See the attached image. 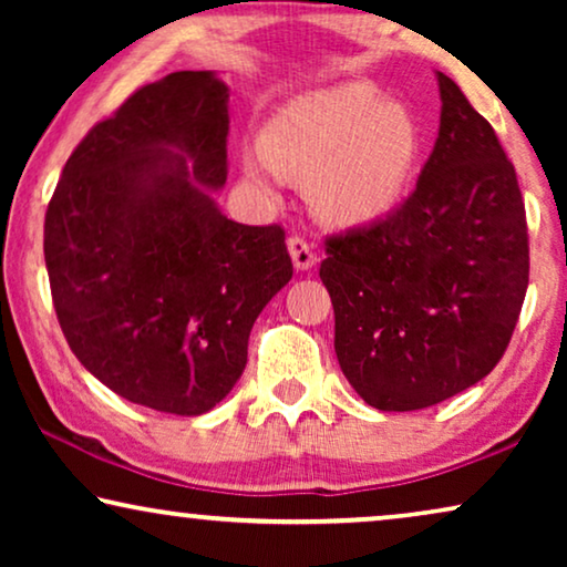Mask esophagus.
I'll return each mask as SVG.
<instances>
[{
    "instance_id": "1",
    "label": "esophagus",
    "mask_w": 567,
    "mask_h": 567,
    "mask_svg": "<svg viewBox=\"0 0 567 567\" xmlns=\"http://www.w3.org/2000/svg\"><path fill=\"white\" fill-rule=\"evenodd\" d=\"M289 252H291L293 268H297V270H309V268L317 266V255H315L312 247H309L307 239L291 237L289 239Z\"/></svg>"
}]
</instances>
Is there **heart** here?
<instances>
[{
	"instance_id": "obj_1",
	"label": "heart",
	"mask_w": 567,
	"mask_h": 567,
	"mask_svg": "<svg viewBox=\"0 0 567 567\" xmlns=\"http://www.w3.org/2000/svg\"><path fill=\"white\" fill-rule=\"evenodd\" d=\"M423 150L415 115L371 84L317 92L278 115L260 146L243 152V173L274 193L286 175H312L309 198L340 227L390 216L413 183Z\"/></svg>"
}]
</instances>
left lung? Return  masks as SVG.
I'll use <instances>...</instances> for the list:
<instances>
[{"label":"left lung","instance_id":"obj_1","mask_svg":"<svg viewBox=\"0 0 567 567\" xmlns=\"http://www.w3.org/2000/svg\"><path fill=\"white\" fill-rule=\"evenodd\" d=\"M439 76L441 123L415 190L324 243L336 355L363 402L405 413L477 384L501 361L529 286L516 169L464 92Z\"/></svg>","mask_w":567,"mask_h":567}]
</instances>
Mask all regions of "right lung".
I'll return each mask as SVG.
<instances>
[{"label":"right lung","instance_id":"right-lung-1","mask_svg":"<svg viewBox=\"0 0 567 567\" xmlns=\"http://www.w3.org/2000/svg\"><path fill=\"white\" fill-rule=\"evenodd\" d=\"M229 90L173 72L95 123L45 212L43 252L69 348L136 405L200 415L247 363L262 307L291 281L278 224L227 219Z\"/></svg>","mask_w":567,"mask_h":567}]
</instances>
